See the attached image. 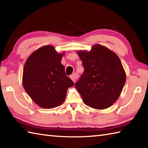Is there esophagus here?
<instances>
[{
  "label": "esophagus",
  "instance_id": "1",
  "mask_svg": "<svg viewBox=\"0 0 148 148\" xmlns=\"http://www.w3.org/2000/svg\"><path fill=\"white\" fill-rule=\"evenodd\" d=\"M77 75L76 74H72V75H71V76H70V77H71V79L73 81V82L75 83V82H76V79H77Z\"/></svg>",
  "mask_w": 148,
  "mask_h": 148
}]
</instances>
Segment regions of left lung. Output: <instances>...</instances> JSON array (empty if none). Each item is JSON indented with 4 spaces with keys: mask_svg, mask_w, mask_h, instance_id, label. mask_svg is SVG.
Wrapping results in <instances>:
<instances>
[{
    "mask_svg": "<svg viewBox=\"0 0 148 148\" xmlns=\"http://www.w3.org/2000/svg\"><path fill=\"white\" fill-rule=\"evenodd\" d=\"M77 54L85 69L75 87L86 105L103 110L111 106L120 96L126 76L119 58L114 52L99 44L90 51Z\"/></svg>",
    "mask_w": 148,
    "mask_h": 148,
    "instance_id": "obj_1",
    "label": "left lung"
}]
</instances>
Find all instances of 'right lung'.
<instances>
[{
    "label": "right lung",
    "instance_id": "1",
    "mask_svg": "<svg viewBox=\"0 0 148 148\" xmlns=\"http://www.w3.org/2000/svg\"><path fill=\"white\" fill-rule=\"evenodd\" d=\"M64 54L58 53L53 45H45L33 52L25 63L23 86L41 108L50 109L62 105L67 89L74 85L61 63Z\"/></svg>",
    "mask_w": 148,
    "mask_h": 148
}]
</instances>
